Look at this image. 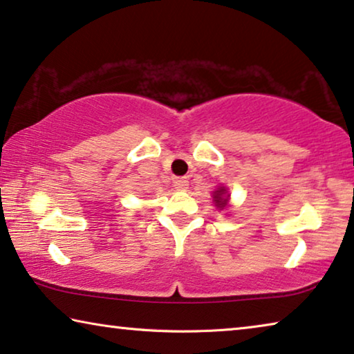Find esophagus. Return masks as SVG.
<instances>
[{"label":"esophagus","mask_w":354,"mask_h":354,"mask_svg":"<svg viewBox=\"0 0 354 354\" xmlns=\"http://www.w3.org/2000/svg\"><path fill=\"white\" fill-rule=\"evenodd\" d=\"M173 186H175L176 191H186L189 186L187 178H176L175 181H173Z\"/></svg>","instance_id":"esophagus-1"}]
</instances>
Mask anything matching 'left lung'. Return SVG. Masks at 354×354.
Masks as SVG:
<instances>
[{
  "label": "left lung",
  "mask_w": 354,
  "mask_h": 354,
  "mask_svg": "<svg viewBox=\"0 0 354 354\" xmlns=\"http://www.w3.org/2000/svg\"><path fill=\"white\" fill-rule=\"evenodd\" d=\"M229 197H230V195L227 194V189H225L224 186L218 187V189H216V191L213 192V202H214V205H216V207H218L219 209L227 208Z\"/></svg>",
  "instance_id": "left-lung-1"
}]
</instances>
